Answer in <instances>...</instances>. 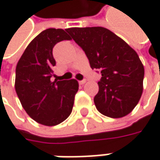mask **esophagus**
Returning a JSON list of instances; mask_svg holds the SVG:
<instances>
[{
    "mask_svg": "<svg viewBox=\"0 0 160 160\" xmlns=\"http://www.w3.org/2000/svg\"><path fill=\"white\" fill-rule=\"evenodd\" d=\"M85 82H86V80H80V81H79V83H80V85H83Z\"/></svg>",
    "mask_w": 160,
    "mask_h": 160,
    "instance_id": "34e87169",
    "label": "esophagus"
}]
</instances>
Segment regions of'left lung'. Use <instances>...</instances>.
Listing matches in <instances>:
<instances>
[{
  "label": "left lung",
  "mask_w": 160,
  "mask_h": 160,
  "mask_svg": "<svg viewBox=\"0 0 160 160\" xmlns=\"http://www.w3.org/2000/svg\"><path fill=\"white\" fill-rule=\"evenodd\" d=\"M88 57L91 69L100 71L97 109L105 116L122 118L138 103L143 91L144 66L137 52L115 33L103 27L69 28Z\"/></svg>",
  "instance_id": "1"
}]
</instances>
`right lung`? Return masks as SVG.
Listing matches in <instances>:
<instances>
[{
    "instance_id": "right-lung-1",
    "label": "right lung",
    "mask_w": 160,
    "mask_h": 160,
    "mask_svg": "<svg viewBox=\"0 0 160 160\" xmlns=\"http://www.w3.org/2000/svg\"><path fill=\"white\" fill-rule=\"evenodd\" d=\"M71 37L62 29H47L25 49L16 66L15 90L27 114L36 122L55 126L71 115L79 89L76 80H53L55 44Z\"/></svg>"
}]
</instances>
